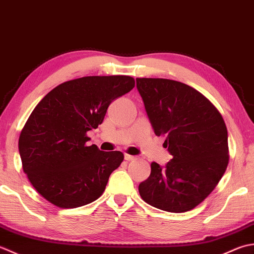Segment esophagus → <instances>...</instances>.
I'll use <instances>...</instances> for the list:
<instances>
[{
    "mask_svg": "<svg viewBox=\"0 0 254 254\" xmlns=\"http://www.w3.org/2000/svg\"><path fill=\"white\" fill-rule=\"evenodd\" d=\"M133 159H134L133 156H130V154L125 153V160H127V161H131V160H133Z\"/></svg>",
    "mask_w": 254,
    "mask_h": 254,
    "instance_id": "1",
    "label": "esophagus"
}]
</instances>
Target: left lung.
<instances>
[{
    "instance_id": "left-lung-1",
    "label": "left lung",
    "mask_w": 254,
    "mask_h": 254,
    "mask_svg": "<svg viewBox=\"0 0 254 254\" xmlns=\"http://www.w3.org/2000/svg\"><path fill=\"white\" fill-rule=\"evenodd\" d=\"M137 90L157 136L172 159L152 162L150 177L139 184L142 199L170 213H184L201 203L228 165V132L220 113L182 82L136 79Z\"/></svg>"
}]
</instances>
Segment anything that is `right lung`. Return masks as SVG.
I'll use <instances>...</instances> for the list:
<instances>
[{
  "label": "right lung",
  "instance_id": "obj_1",
  "mask_svg": "<svg viewBox=\"0 0 254 254\" xmlns=\"http://www.w3.org/2000/svg\"><path fill=\"white\" fill-rule=\"evenodd\" d=\"M133 86L127 75L84 76L56 86L35 107L20 132L19 156L30 183L51 204L75 208L104 192L124 154L86 146V132Z\"/></svg>",
  "mask_w": 254,
  "mask_h": 254
}]
</instances>
